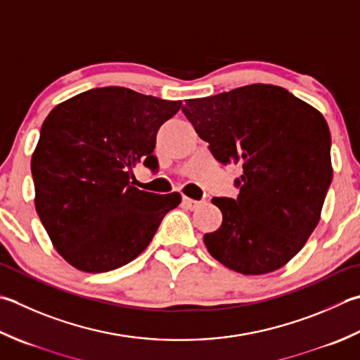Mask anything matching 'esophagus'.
<instances>
[{
  "label": "esophagus",
  "instance_id": "34e87169",
  "mask_svg": "<svg viewBox=\"0 0 360 360\" xmlns=\"http://www.w3.org/2000/svg\"><path fill=\"white\" fill-rule=\"evenodd\" d=\"M202 202H204V201L192 200V198H188V196H182V204H184V206H186L187 209H190V210L198 209L200 206H202Z\"/></svg>",
  "mask_w": 360,
  "mask_h": 360
}]
</instances>
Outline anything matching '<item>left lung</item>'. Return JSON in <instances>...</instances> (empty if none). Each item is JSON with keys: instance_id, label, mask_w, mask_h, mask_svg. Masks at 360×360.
I'll return each mask as SVG.
<instances>
[{"instance_id": "left-lung-1", "label": "left lung", "mask_w": 360, "mask_h": 360, "mask_svg": "<svg viewBox=\"0 0 360 360\" xmlns=\"http://www.w3.org/2000/svg\"><path fill=\"white\" fill-rule=\"evenodd\" d=\"M182 112L223 165L240 164L237 198H214L210 256L243 274L281 269L304 246L333 181L330 132L311 104L271 84L187 100Z\"/></svg>"}]
</instances>
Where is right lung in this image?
<instances>
[{
	"label": "right lung",
	"mask_w": 360,
	"mask_h": 360,
	"mask_svg": "<svg viewBox=\"0 0 360 360\" xmlns=\"http://www.w3.org/2000/svg\"><path fill=\"white\" fill-rule=\"evenodd\" d=\"M182 108L124 87H100L56 105L31 159L35 210L75 269L104 273L142 252L179 193L134 187L139 162L158 170V131Z\"/></svg>",
	"instance_id": "add662e5"
}]
</instances>
